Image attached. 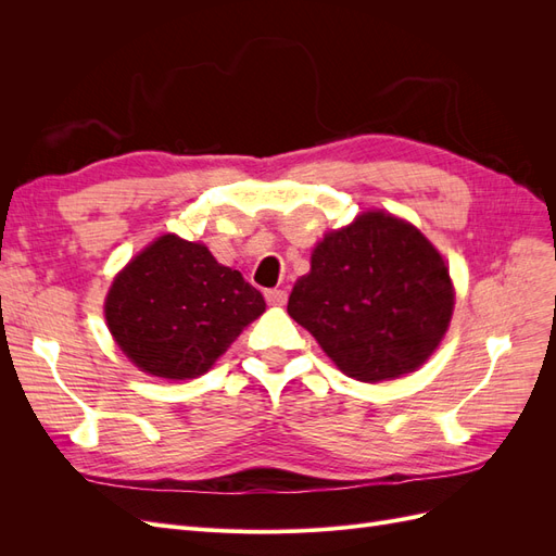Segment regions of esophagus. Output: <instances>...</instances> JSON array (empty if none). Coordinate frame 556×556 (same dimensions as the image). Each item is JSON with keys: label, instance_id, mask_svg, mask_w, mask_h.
Masks as SVG:
<instances>
[{"label": "esophagus", "instance_id": "esophagus-1", "mask_svg": "<svg viewBox=\"0 0 556 556\" xmlns=\"http://www.w3.org/2000/svg\"><path fill=\"white\" fill-rule=\"evenodd\" d=\"M264 299H266V304H271V306H285V304H288V292H285V290H266Z\"/></svg>", "mask_w": 556, "mask_h": 556}]
</instances>
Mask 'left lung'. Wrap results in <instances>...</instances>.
<instances>
[{
  "label": "left lung",
  "mask_w": 556,
  "mask_h": 556,
  "mask_svg": "<svg viewBox=\"0 0 556 556\" xmlns=\"http://www.w3.org/2000/svg\"><path fill=\"white\" fill-rule=\"evenodd\" d=\"M443 257L413 225L364 213L317 243L288 313L350 378L378 382L422 366L450 325Z\"/></svg>",
  "instance_id": "8db88e82"
}]
</instances>
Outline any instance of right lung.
I'll list each match as a JSON object with an SVG mask.
<instances>
[{"label":"right lung","instance_id":"obj_1","mask_svg":"<svg viewBox=\"0 0 556 556\" xmlns=\"http://www.w3.org/2000/svg\"><path fill=\"white\" fill-rule=\"evenodd\" d=\"M264 306V296L206 245L166 233L115 278L106 323L141 371L185 380L206 374Z\"/></svg>","mask_w":556,"mask_h":556}]
</instances>
